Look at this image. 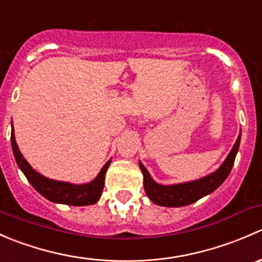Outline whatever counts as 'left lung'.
Segmentation results:
<instances>
[{
	"instance_id": "left-lung-1",
	"label": "left lung",
	"mask_w": 262,
	"mask_h": 262,
	"mask_svg": "<svg viewBox=\"0 0 262 262\" xmlns=\"http://www.w3.org/2000/svg\"><path fill=\"white\" fill-rule=\"evenodd\" d=\"M239 142H241V134L237 138L233 148L227 156L226 161L221 165V167L214 171L210 175L204 176L199 180L182 182V184L175 185H160L157 184L152 178L147 168L139 162L142 173H143L144 190H146L147 196L152 200L155 204L161 205V207H185V205L192 204L198 202L205 195L210 194L214 190L218 189L224 180L228 178L232 167H233L236 155L238 152Z\"/></svg>"
}]
</instances>
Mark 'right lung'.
Returning a JSON list of instances; mask_svg holds the SVG:
<instances>
[{"label": "right lung", "instance_id": "add662e5", "mask_svg": "<svg viewBox=\"0 0 262 262\" xmlns=\"http://www.w3.org/2000/svg\"><path fill=\"white\" fill-rule=\"evenodd\" d=\"M11 146L12 152H14L15 160L24 175L26 176L28 181L33 185L34 189L43 195L46 199L50 200L53 203H59V204H67V205H91L99 202L100 196H101L102 189H104L105 184V173H106L107 168H109L112 160L107 161L99 172V175L94 179L89 184L75 185L70 184V182L64 181H55L52 179L46 178V176L40 175L36 172L28 161L24 158L21 155L20 149H18L16 141H15L14 134V126L11 129Z\"/></svg>", "mask_w": 262, "mask_h": 262}]
</instances>
